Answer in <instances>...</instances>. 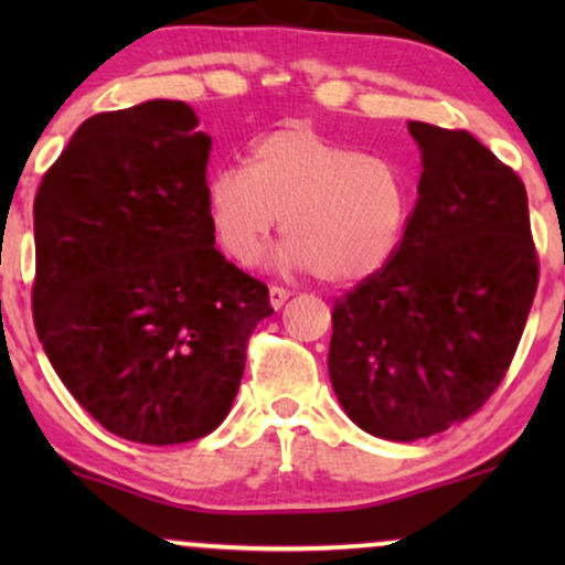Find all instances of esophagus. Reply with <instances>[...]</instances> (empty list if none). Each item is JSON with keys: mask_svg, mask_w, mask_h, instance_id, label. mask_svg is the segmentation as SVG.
Returning <instances> with one entry per match:
<instances>
[{"mask_svg": "<svg viewBox=\"0 0 565 565\" xmlns=\"http://www.w3.org/2000/svg\"><path fill=\"white\" fill-rule=\"evenodd\" d=\"M268 295H270V305H274V308L278 310V308H281L284 302L289 300V295H291V291H289V289H284V287H270Z\"/></svg>", "mask_w": 565, "mask_h": 565, "instance_id": "34e87169", "label": "esophagus"}]
</instances>
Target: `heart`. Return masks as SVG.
<instances>
[{
  "label": "heart",
  "instance_id": "1",
  "mask_svg": "<svg viewBox=\"0 0 565 565\" xmlns=\"http://www.w3.org/2000/svg\"><path fill=\"white\" fill-rule=\"evenodd\" d=\"M419 178L382 153H361L308 125L252 140L244 164H223L204 183L212 236L249 265L281 217L278 260L327 284L380 276L404 249L417 215Z\"/></svg>",
  "mask_w": 565,
  "mask_h": 565
}]
</instances>
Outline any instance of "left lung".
Here are the masks:
<instances>
[{
  "mask_svg": "<svg viewBox=\"0 0 565 565\" xmlns=\"http://www.w3.org/2000/svg\"><path fill=\"white\" fill-rule=\"evenodd\" d=\"M408 132L417 215L391 268L334 302L329 342L342 408L387 440L436 436L491 398L540 284L523 180L465 129Z\"/></svg>",
  "mask_w": 565,
  "mask_h": 565,
  "instance_id": "obj_1",
  "label": "left lung"
}]
</instances>
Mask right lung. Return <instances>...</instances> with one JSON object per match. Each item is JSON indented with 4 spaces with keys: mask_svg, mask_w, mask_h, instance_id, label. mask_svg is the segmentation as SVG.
Here are the masks:
<instances>
[{
    "mask_svg": "<svg viewBox=\"0 0 565 565\" xmlns=\"http://www.w3.org/2000/svg\"><path fill=\"white\" fill-rule=\"evenodd\" d=\"M183 100L89 116L34 199V327L114 436L188 444L223 423L268 287L215 249L212 138Z\"/></svg>",
    "mask_w": 565,
    "mask_h": 565,
    "instance_id": "add662e5",
    "label": "right lung"
}]
</instances>
